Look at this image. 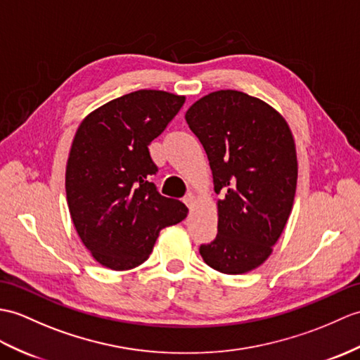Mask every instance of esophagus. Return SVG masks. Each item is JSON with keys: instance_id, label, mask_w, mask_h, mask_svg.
<instances>
[{"instance_id": "obj_1", "label": "esophagus", "mask_w": 360, "mask_h": 360, "mask_svg": "<svg viewBox=\"0 0 360 360\" xmlns=\"http://www.w3.org/2000/svg\"><path fill=\"white\" fill-rule=\"evenodd\" d=\"M184 202H186V205L188 207V208H191L195 205V202H196V198H195V195L193 193H188L186 198H184Z\"/></svg>"}]
</instances>
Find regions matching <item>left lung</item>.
Segmentation results:
<instances>
[{
    "instance_id": "1",
    "label": "left lung",
    "mask_w": 360,
    "mask_h": 360,
    "mask_svg": "<svg viewBox=\"0 0 360 360\" xmlns=\"http://www.w3.org/2000/svg\"><path fill=\"white\" fill-rule=\"evenodd\" d=\"M202 144L218 200V236L199 247L225 274L257 269L273 252L293 208L297 158L287 121L262 99L238 90L200 98L186 113Z\"/></svg>"
}]
</instances>
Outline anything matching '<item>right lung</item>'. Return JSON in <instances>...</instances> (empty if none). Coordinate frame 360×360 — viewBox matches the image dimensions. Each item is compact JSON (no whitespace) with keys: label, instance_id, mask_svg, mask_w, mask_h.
Segmentation results:
<instances>
[{"label":"right lung","instance_id":"obj_1","mask_svg":"<svg viewBox=\"0 0 360 360\" xmlns=\"http://www.w3.org/2000/svg\"><path fill=\"white\" fill-rule=\"evenodd\" d=\"M186 96L138 90L89 113L65 167L67 204L82 244L110 270L146 262L160 231L186 219L181 200L158 193L148 146L165 130Z\"/></svg>","mask_w":360,"mask_h":360}]
</instances>
